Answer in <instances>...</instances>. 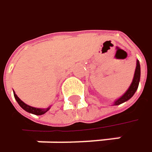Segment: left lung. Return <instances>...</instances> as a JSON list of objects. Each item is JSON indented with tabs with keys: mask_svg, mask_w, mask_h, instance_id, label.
Instances as JSON below:
<instances>
[{
	"mask_svg": "<svg viewBox=\"0 0 152 152\" xmlns=\"http://www.w3.org/2000/svg\"><path fill=\"white\" fill-rule=\"evenodd\" d=\"M140 74H141V72H140V63H139L138 60H137V67H136V69H135V74H134V77H133L131 86L120 98H118L117 100L115 101L114 105H119V104H123V103L128 101L129 99H131V97L133 96V95L135 94V92L137 91V88H138V84H139V81H140Z\"/></svg>",
	"mask_w": 152,
	"mask_h": 152,
	"instance_id": "obj_1",
	"label": "left lung"
}]
</instances>
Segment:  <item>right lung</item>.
Wrapping results in <instances>:
<instances>
[{
    "mask_svg": "<svg viewBox=\"0 0 152 152\" xmlns=\"http://www.w3.org/2000/svg\"><path fill=\"white\" fill-rule=\"evenodd\" d=\"M14 96H15V100L17 101V103L19 104V105L21 106V108H22L24 110H26L27 112H29V113H32V114H35V115H38V116H40V115H43L44 113H46L48 110L50 109V107L46 108V109H39V108L31 107V106H29V105L26 104L25 103H23L21 99L17 96V95H16L15 92H14Z\"/></svg>",
    "mask_w": 152,
    "mask_h": 152,
    "instance_id": "obj_1",
    "label": "right lung"
}]
</instances>
